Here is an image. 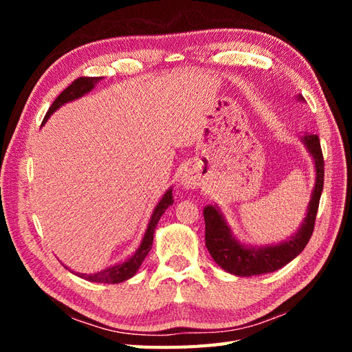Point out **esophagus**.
I'll use <instances>...</instances> for the list:
<instances>
[{"label":"esophagus","instance_id":"esophagus-1","mask_svg":"<svg viewBox=\"0 0 352 352\" xmlns=\"http://www.w3.org/2000/svg\"><path fill=\"white\" fill-rule=\"evenodd\" d=\"M180 183L184 189H197L198 186L201 184L199 178L197 177V174L190 169H186L183 174H182V178H180Z\"/></svg>","mask_w":352,"mask_h":352}]
</instances>
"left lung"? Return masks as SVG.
<instances>
[{
	"instance_id": "obj_1",
	"label": "left lung",
	"mask_w": 352,
	"mask_h": 352,
	"mask_svg": "<svg viewBox=\"0 0 352 352\" xmlns=\"http://www.w3.org/2000/svg\"><path fill=\"white\" fill-rule=\"evenodd\" d=\"M298 101H302V95H296ZM300 140L307 148L310 157L315 163V188L307 206V213L301 222V227L294 236L286 241L272 245L252 246L239 241L228 226L226 216L221 212L218 204H208L204 207L206 221V246L216 265L223 271L236 276H252L278 271L289 261L300 256L305 245L309 243L319 207L320 193L324 188V157L320 149L318 134H304Z\"/></svg>"
}]
</instances>
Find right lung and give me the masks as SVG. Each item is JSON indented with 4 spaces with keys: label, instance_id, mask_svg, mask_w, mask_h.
Masks as SVG:
<instances>
[{
    "label": "right lung",
    "instance_id": "add662e5",
    "mask_svg": "<svg viewBox=\"0 0 352 352\" xmlns=\"http://www.w3.org/2000/svg\"><path fill=\"white\" fill-rule=\"evenodd\" d=\"M101 80V77H80L76 81H72V83L65 89V91L57 96L56 101L51 104L50 110L47 111V115L43 118V124L48 121L50 116L54 113L57 109H60L62 106H65L66 102H71V101H76L81 96H85L86 94H89L92 91V89L96 86V83ZM174 204V198H172V188H169L166 192H164V195L162 197V199L159 201V204L154 207V212L151 214V219L148 222V227L144 237H142V242L139 245V248L134 251L131 256L121 261V263H116L113 266H110L107 269H102V271L96 272V274H80V272H74L80 278H85L87 281H94V283H107V284H116V283H122L126 281L131 276L136 275V272L139 271L140 265L144 263L145 257L148 256V252L151 251V246H153V239H154V231L157 223H159V219L162 218V214L164 213V210L169 206ZM66 269H69L68 266H65Z\"/></svg>",
    "mask_w": 352,
    "mask_h": 352
}]
</instances>
